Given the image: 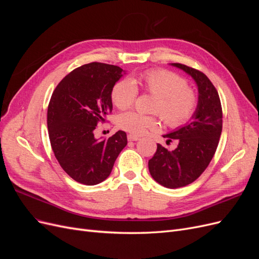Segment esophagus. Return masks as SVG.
<instances>
[{
    "label": "esophagus",
    "instance_id": "1",
    "mask_svg": "<svg viewBox=\"0 0 259 259\" xmlns=\"http://www.w3.org/2000/svg\"><path fill=\"white\" fill-rule=\"evenodd\" d=\"M127 139L130 140V142H137V140L139 139V137H137V136H135V135L130 134V135L127 136Z\"/></svg>",
    "mask_w": 259,
    "mask_h": 259
}]
</instances>
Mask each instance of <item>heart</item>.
Instances as JSON below:
<instances>
[{"label":"heart","mask_w":259,"mask_h":259,"mask_svg":"<svg viewBox=\"0 0 259 259\" xmlns=\"http://www.w3.org/2000/svg\"><path fill=\"white\" fill-rule=\"evenodd\" d=\"M142 89L156 97L153 112L169 127L183 126L189 122L198 109L199 98L189 84L180 75L168 70H150L139 77ZM138 95L136 84L130 79L116 82L111 91V100L119 109L130 108ZM119 126L133 135H143L149 130H156V116L135 111L122 113L117 119Z\"/></svg>","instance_id":"b5f03b06"}]
</instances>
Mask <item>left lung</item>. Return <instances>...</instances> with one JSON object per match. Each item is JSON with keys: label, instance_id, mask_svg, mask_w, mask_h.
<instances>
[{"label": "left lung", "instance_id": "left-lung-1", "mask_svg": "<svg viewBox=\"0 0 259 259\" xmlns=\"http://www.w3.org/2000/svg\"><path fill=\"white\" fill-rule=\"evenodd\" d=\"M171 66L184 70L197 83L199 105L189 123L163 136L166 143L178 140L175 150L158 144L148 166L156 183L175 189L193 183L208 166L221 138L223 110L218 92L204 73L182 64Z\"/></svg>", "mask_w": 259, "mask_h": 259}]
</instances>
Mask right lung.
Here are the masks:
<instances>
[{"mask_svg": "<svg viewBox=\"0 0 259 259\" xmlns=\"http://www.w3.org/2000/svg\"><path fill=\"white\" fill-rule=\"evenodd\" d=\"M123 73L117 66L91 62L66 75L53 93L48 109L51 146L62 169L77 183L104 182L127 145L123 131L101 142L94 137L97 124L112 111L111 91Z\"/></svg>", "mask_w": 259, "mask_h": 259, "instance_id": "obj_1", "label": "right lung"}]
</instances>
